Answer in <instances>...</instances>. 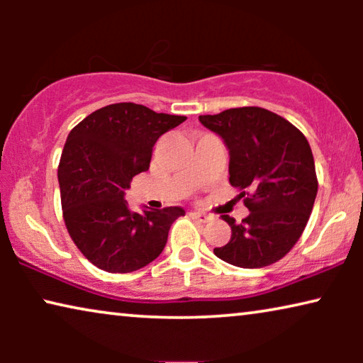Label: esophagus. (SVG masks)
<instances>
[{
  "label": "esophagus",
  "mask_w": 363,
  "mask_h": 363,
  "mask_svg": "<svg viewBox=\"0 0 363 363\" xmlns=\"http://www.w3.org/2000/svg\"><path fill=\"white\" fill-rule=\"evenodd\" d=\"M190 216L195 221H200V223H208L211 220L210 215H206V213H200V211H193V213H190Z\"/></svg>",
  "instance_id": "34e87169"
}]
</instances>
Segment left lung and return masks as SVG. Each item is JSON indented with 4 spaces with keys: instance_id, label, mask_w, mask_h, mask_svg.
I'll use <instances>...</instances> for the list:
<instances>
[{
    "instance_id": "left-lung-1",
    "label": "left lung",
    "mask_w": 363,
    "mask_h": 363,
    "mask_svg": "<svg viewBox=\"0 0 363 363\" xmlns=\"http://www.w3.org/2000/svg\"><path fill=\"white\" fill-rule=\"evenodd\" d=\"M198 118L230 150V183L250 210L241 223L221 215L231 226V240L213 251L246 269L279 261L301 238L315 201L309 142L291 122L261 107L228 108Z\"/></svg>"
}]
</instances>
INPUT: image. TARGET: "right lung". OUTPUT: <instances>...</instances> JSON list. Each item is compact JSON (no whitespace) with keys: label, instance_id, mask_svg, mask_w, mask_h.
Masks as SVG:
<instances>
[{"label":"right lung","instance_id":"obj_1","mask_svg":"<svg viewBox=\"0 0 363 363\" xmlns=\"http://www.w3.org/2000/svg\"><path fill=\"white\" fill-rule=\"evenodd\" d=\"M185 116L157 113L140 104H111L67 135L57 168L62 216L79 251L107 272H132L157 259L180 206L128 210L132 178L150 167L158 137Z\"/></svg>","mask_w":363,"mask_h":363}]
</instances>
